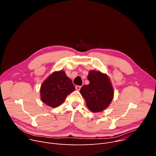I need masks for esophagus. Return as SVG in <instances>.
<instances>
[{
    "mask_svg": "<svg viewBox=\"0 0 156 156\" xmlns=\"http://www.w3.org/2000/svg\"><path fill=\"white\" fill-rule=\"evenodd\" d=\"M81 86H78V85H76V86L75 87V88H76V90H80L81 89Z\"/></svg>",
    "mask_w": 156,
    "mask_h": 156,
    "instance_id": "esophagus-1",
    "label": "esophagus"
}]
</instances>
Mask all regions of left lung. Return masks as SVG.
<instances>
[{"label":"left lung","mask_w":156,"mask_h":156,"mask_svg":"<svg viewBox=\"0 0 156 156\" xmlns=\"http://www.w3.org/2000/svg\"><path fill=\"white\" fill-rule=\"evenodd\" d=\"M87 78L90 83L81 88L80 94L92 112L102 111L109 105L114 97L111 81L106 74L94 70L89 71Z\"/></svg>","instance_id":"1"}]
</instances>
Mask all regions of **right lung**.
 I'll list each match as a JSON object with an SVG mask.
<instances>
[{"label":"right lung","mask_w":156,"mask_h":156,"mask_svg":"<svg viewBox=\"0 0 156 156\" xmlns=\"http://www.w3.org/2000/svg\"><path fill=\"white\" fill-rule=\"evenodd\" d=\"M75 90L71 80L66 76L64 71H55L41 85V100L50 107L57 108Z\"/></svg>","instance_id":"1"}]
</instances>
